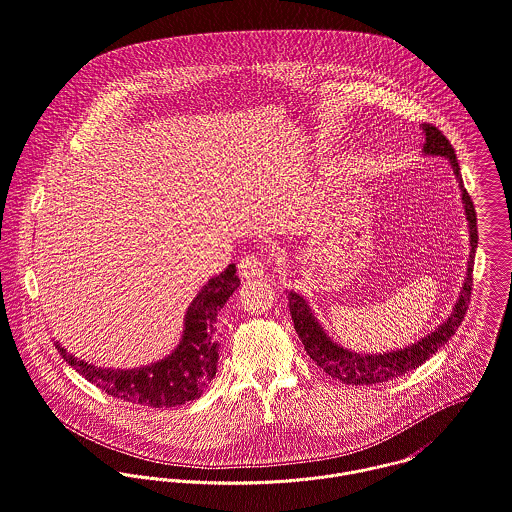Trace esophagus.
I'll return each mask as SVG.
<instances>
[{
  "instance_id": "obj_1",
  "label": "esophagus",
  "mask_w": 512,
  "mask_h": 512,
  "mask_svg": "<svg viewBox=\"0 0 512 512\" xmlns=\"http://www.w3.org/2000/svg\"><path fill=\"white\" fill-rule=\"evenodd\" d=\"M264 270H266V260L254 254H248L238 262V274L242 278H258L264 274Z\"/></svg>"
}]
</instances>
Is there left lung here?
I'll return each mask as SVG.
<instances>
[{
	"mask_svg": "<svg viewBox=\"0 0 512 512\" xmlns=\"http://www.w3.org/2000/svg\"><path fill=\"white\" fill-rule=\"evenodd\" d=\"M425 133V145L423 153L431 157H445L451 163V169L457 176V182L463 192V204H465V214L469 220V242H471V252H469V264H467V278L463 282L461 296L451 312V316L429 336L421 338L413 345H407L403 349H395L389 353H355L351 349H345L332 340L316 316L312 314L308 302L296 294L288 292V302H290V314L294 320V330L298 334L300 341L304 343V349L308 355L320 365L330 377L338 379L345 385H375V383H385L391 381L399 375H405L411 369H417L423 361H427L437 349H441L451 336L459 330L461 322L465 320L469 302H471V290H473V266H475V250L479 242L477 234V212L473 206V200L463 186V176L457 163L455 149L447 141V137L433 125L425 123L423 125Z\"/></svg>",
	"mask_w": 512,
	"mask_h": 512,
	"instance_id": "1",
	"label": "left lung"
}]
</instances>
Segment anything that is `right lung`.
<instances>
[{"mask_svg": "<svg viewBox=\"0 0 512 512\" xmlns=\"http://www.w3.org/2000/svg\"><path fill=\"white\" fill-rule=\"evenodd\" d=\"M238 286L240 280L234 264H230L222 274L210 278L188 306L180 343L169 357L157 363L137 369L95 367L83 359H77L73 353H67L59 341H55V347L61 357L75 367V371L111 397L155 409L182 405L200 397L204 387L216 375V318Z\"/></svg>", "mask_w": 512, "mask_h": 512, "instance_id": "1", "label": "right lung"}]
</instances>
